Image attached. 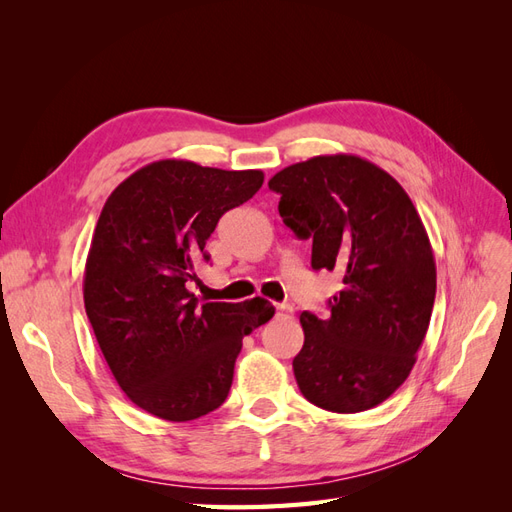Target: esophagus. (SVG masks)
<instances>
[{"label": "esophagus", "mask_w": 512, "mask_h": 512, "mask_svg": "<svg viewBox=\"0 0 512 512\" xmlns=\"http://www.w3.org/2000/svg\"><path fill=\"white\" fill-rule=\"evenodd\" d=\"M275 312H277V316H282V318H292V305L277 303L275 305Z\"/></svg>", "instance_id": "34e87169"}]
</instances>
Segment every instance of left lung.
Here are the masks:
<instances>
[{"mask_svg":"<svg viewBox=\"0 0 512 512\" xmlns=\"http://www.w3.org/2000/svg\"><path fill=\"white\" fill-rule=\"evenodd\" d=\"M269 188L284 224L312 239V267L344 275L331 316L301 314L299 389L329 412L374 408L406 382L429 329L436 260L421 215L386 170L352 153L286 166Z\"/></svg>","mask_w":512,"mask_h":512,"instance_id":"1","label":"left lung"}]
</instances>
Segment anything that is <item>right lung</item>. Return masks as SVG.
<instances>
[{"instance_id": "1", "label": "right lung", "mask_w": 512, "mask_h": 512, "mask_svg": "<svg viewBox=\"0 0 512 512\" xmlns=\"http://www.w3.org/2000/svg\"><path fill=\"white\" fill-rule=\"evenodd\" d=\"M262 181V170L160 160L121 181L102 207L85 262V312L121 391L164 421L220 408L243 337L275 314L260 297L198 305L188 290L222 215Z\"/></svg>"}]
</instances>
